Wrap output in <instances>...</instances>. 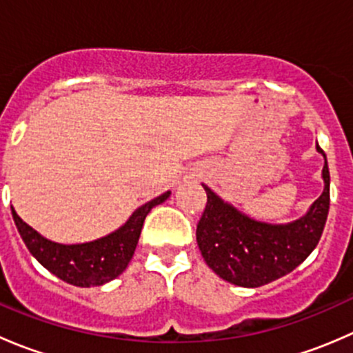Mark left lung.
I'll use <instances>...</instances> for the list:
<instances>
[{
  "label": "left lung",
  "mask_w": 353,
  "mask_h": 353,
  "mask_svg": "<svg viewBox=\"0 0 353 353\" xmlns=\"http://www.w3.org/2000/svg\"><path fill=\"white\" fill-rule=\"evenodd\" d=\"M318 152L325 155L319 147ZM323 179L321 196L304 216L287 225L249 219L203 184L206 206L196 227V241L206 265L229 283L251 288L266 285L297 268L314 251L328 219V162L323 167Z\"/></svg>",
  "instance_id": "left-lung-1"
}]
</instances>
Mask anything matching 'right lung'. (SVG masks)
<instances>
[{
  "label": "right lung",
  "instance_id": "1",
  "mask_svg": "<svg viewBox=\"0 0 353 353\" xmlns=\"http://www.w3.org/2000/svg\"><path fill=\"white\" fill-rule=\"evenodd\" d=\"M170 196V191L145 203L128 222L109 236L83 244H58L42 237L37 230L23 222L15 210L13 220L30 254L46 270L77 287H99L110 282L126 270L140 239L145 216L154 206Z\"/></svg>",
  "mask_w": 353,
  "mask_h": 353
}]
</instances>
